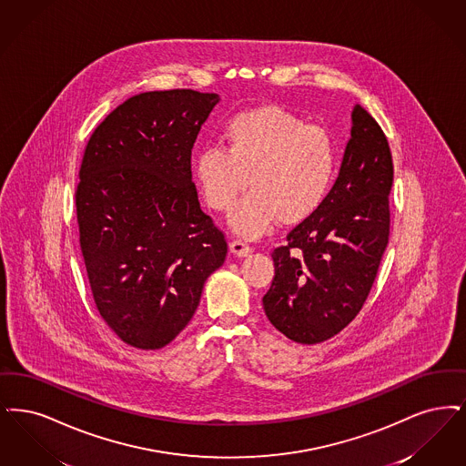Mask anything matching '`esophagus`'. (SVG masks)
<instances>
[{
    "instance_id": "obj_1",
    "label": "esophagus",
    "mask_w": 466,
    "mask_h": 466,
    "mask_svg": "<svg viewBox=\"0 0 466 466\" xmlns=\"http://www.w3.org/2000/svg\"><path fill=\"white\" fill-rule=\"evenodd\" d=\"M229 248H231V254L237 258H247L252 252V248L242 240H233L229 243Z\"/></svg>"
}]
</instances>
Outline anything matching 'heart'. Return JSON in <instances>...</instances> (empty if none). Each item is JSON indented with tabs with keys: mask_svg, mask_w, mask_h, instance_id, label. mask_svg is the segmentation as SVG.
Returning a JSON list of instances; mask_svg holds the SVG:
<instances>
[{
	"mask_svg": "<svg viewBox=\"0 0 466 466\" xmlns=\"http://www.w3.org/2000/svg\"><path fill=\"white\" fill-rule=\"evenodd\" d=\"M223 147L208 146L195 158V176L207 203L229 210L250 184L252 191L229 218L231 229L254 240L280 219H309L324 203L336 157L322 128L280 106H259L224 123Z\"/></svg>",
	"mask_w": 466,
	"mask_h": 466,
	"instance_id": "1",
	"label": "heart"
}]
</instances>
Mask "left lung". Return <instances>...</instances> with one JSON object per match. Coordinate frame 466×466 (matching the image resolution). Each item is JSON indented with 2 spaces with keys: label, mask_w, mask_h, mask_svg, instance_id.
<instances>
[{
  "label": "left lung",
  "mask_w": 466,
  "mask_h": 466,
  "mask_svg": "<svg viewBox=\"0 0 466 466\" xmlns=\"http://www.w3.org/2000/svg\"><path fill=\"white\" fill-rule=\"evenodd\" d=\"M339 176L320 208L273 250L268 320L289 339H330L362 309L390 235L393 162L385 132L353 106Z\"/></svg>",
  "instance_id": "8db88e82"
}]
</instances>
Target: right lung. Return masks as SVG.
Instances as JSON below:
<instances>
[{"label":"right lung","instance_id":"right-lung-1","mask_svg":"<svg viewBox=\"0 0 466 466\" xmlns=\"http://www.w3.org/2000/svg\"><path fill=\"white\" fill-rule=\"evenodd\" d=\"M219 101L195 90L137 94L85 147L76 214L86 275L102 319L134 348L174 341L226 259L191 177L193 144Z\"/></svg>","mask_w":466,"mask_h":466}]
</instances>
